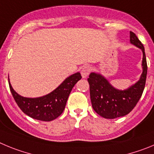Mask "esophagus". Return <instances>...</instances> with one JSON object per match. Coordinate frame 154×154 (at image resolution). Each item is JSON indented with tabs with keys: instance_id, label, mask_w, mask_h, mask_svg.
<instances>
[{
	"instance_id": "34e87169",
	"label": "esophagus",
	"mask_w": 154,
	"mask_h": 154,
	"mask_svg": "<svg viewBox=\"0 0 154 154\" xmlns=\"http://www.w3.org/2000/svg\"><path fill=\"white\" fill-rule=\"evenodd\" d=\"M91 70H92V67H91V66H88V65L84 66L82 68V70H81V75H82V77H84V78H86L87 76L89 75L90 73L91 72Z\"/></svg>"
}]
</instances>
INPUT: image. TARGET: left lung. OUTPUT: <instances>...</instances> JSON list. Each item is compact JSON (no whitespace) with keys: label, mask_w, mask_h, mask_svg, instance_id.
I'll use <instances>...</instances> for the list:
<instances>
[{"label":"left lung","mask_w":154,"mask_h":154,"mask_svg":"<svg viewBox=\"0 0 154 154\" xmlns=\"http://www.w3.org/2000/svg\"><path fill=\"white\" fill-rule=\"evenodd\" d=\"M130 34L131 44L143 51V73L137 82L125 91H119L100 74L91 73L87 79L93 108L103 118L114 119L128 114L138 103L144 90L147 74L144 47L134 32L131 31Z\"/></svg>","instance_id":"left-lung-1"}]
</instances>
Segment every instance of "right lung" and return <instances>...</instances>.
I'll return each mask as SVG.
<instances>
[{"label":"right lung","instance_id":"right-lung-1","mask_svg":"<svg viewBox=\"0 0 154 154\" xmlns=\"http://www.w3.org/2000/svg\"><path fill=\"white\" fill-rule=\"evenodd\" d=\"M80 73L67 77L54 91L37 98H27L17 94L8 82L11 92L20 110L31 118L42 121H51L63 113L67 99L76 83L81 79Z\"/></svg>","mask_w":154,"mask_h":154}]
</instances>
